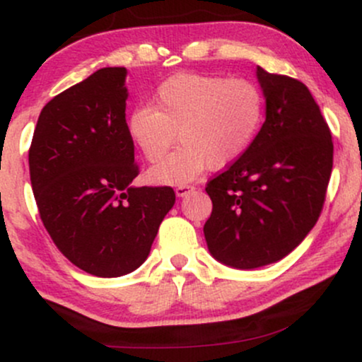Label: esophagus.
I'll use <instances>...</instances> for the list:
<instances>
[{"instance_id": "1", "label": "esophagus", "mask_w": 362, "mask_h": 362, "mask_svg": "<svg viewBox=\"0 0 362 362\" xmlns=\"http://www.w3.org/2000/svg\"><path fill=\"white\" fill-rule=\"evenodd\" d=\"M192 190H194L192 185H178L175 189V194H177V197H185V195L189 192H192Z\"/></svg>"}]
</instances>
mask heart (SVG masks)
<instances>
[{
  "instance_id": "obj_1",
  "label": "heart",
  "mask_w": 362,
  "mask_h": 362,
  "mask_svg": "<svg viewBox=\"0 0 362 362\" xmlns=\"http://www.w3.org/2000/svg\"><path fill=\"white\" fill-rule=\"evenodd\" d=\"M265 98L248 80L180 73L158 86L153 107L127 117V134L149 163L175 144V151L149 170L155 184L185 185L207 167L218 170L240 160L259 136Z\"/></svg>"
}]
</instances>
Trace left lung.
<instances>
[{
  "label": "left lung",
  "mask_w": 362,
  "mask_h": 362,
  "mask_svg": "<svg viewBox=\"0 0 362 362\" xmlns=\"http://www.w3.org/2000/svg\"><path fill=\"white\" fill-rule=\"evenodd\" d=\"M265 122L248 151L206 187L213 213L204 224L209 253L233 269L284 259L322 213L334 144L310 90L257 66Z\"/></svg>",
  "instance_id": "left-lung-1"
}]
</instances>
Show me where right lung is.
Instances as JSON below:
<instances>
[{
    "instance_id": "right-lung-1",
    "label": "right lung",
    "mask_w": 362,
    "mask_h": 362,
    "mask_svg": "<svg viewBox=\"0 0 362 362\" xmlns=\"http://www.w3.org/2000/svg\"><path fill=\"white\" fill-rule=\"evenodd\" d=\"M126 68H102L40 112L28 151L37 207L69 262L120 277L148 259L175 204L172 187H136L126 122Z\"/></svg>"
}]
</instances>
